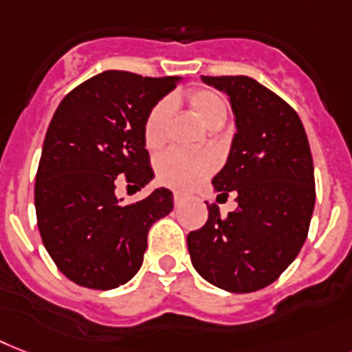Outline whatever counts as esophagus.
I'll list each match as a JSON object with an SVG mask.
<instances>
[{
    "label": "esophagus",
    "instance_id": "esophagus-1",
    "mask_svg": "<svg viewBox=\"0 0 352 352\" xmlns=\"http://www.w3.org/2000/svg\"><path fill=\"white\" fill-rule=\"evenodd\" d=\"M186 197L188 195H186V193H182V191H173V202H175V204H181Z\"/></svg>",
    "mask_w": 352,
    "mask_h": 352
}]
</instances>
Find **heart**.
<instances>
[{
    "mask_svg": "<svg viewBox=\"0 0 352 352\" xmlns=\"http://www.w3.org/2000/svg\"><path fill=\"white\" fill-rule=\"evenodd\" d=\"M191 111L202 124L210 128L217 122L224 124L226 104L221 97L211 90H193L188 96ZM170 116V102L162 101L153 107L144 121V144L157 150L164 142L166 122ZM215 170V157L210 151L170 150L162 153L157 162L159 181L175 190H190Z\"/></svg>",
    "mask_w": 352,
    "mask_h": 352,
    "instance_id": "obj_1",
    "label": "heart"
}]
</instances>
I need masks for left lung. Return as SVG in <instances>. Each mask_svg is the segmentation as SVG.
<instances>
[{
	"label": "left lung",
	"mask_w": 352,
	"mask_h": 352,
	"mask_svg": "<svg viewBox=\"0 0 352 352\" xmlns=\"http://www.w3.org/2000/svg\"><path fill=\"white\" fill-rule=\"evenodd\" d=\"M230 99L236 133L215 177L219 197L236 195V210L188 235L197 273L230 293L273 284L302 250L315 210V168L298 113L276 94L245 76H202ZM208 204V202H206Z\"/></svg>",
	"instance_id": "obj_1"
}]
</instances>
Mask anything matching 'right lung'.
I'll return each instance as SVG.
<instances>
[{
  "instance_id": "add662e5",
  "label": "right lung",
  "mask_w": 352,
  "mask_h": 352,
  "mask_svg": "<svg viewBox=\"0 0 352 352\" xmlns=\"http://www.w3.org/2000/svg\"><path fill=\"white\" fill-rule=\"evenodd\" d=\"M181 77H141L107 70L81 82L57 107L37 168V228L63 275L90 289H116L141 270L148 231L173 210L157 188L121 204L124 175L139 190L153 179L144 121Z\"/></svg>"
}]
</instances>
